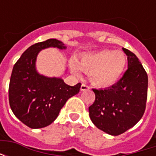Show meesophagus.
<instances>
[{"instance_id":"34e87169","label":"esophagus","mask_w":156,"mask_h":156,"mask_svg":"<svg viewBox=\"0 0 156 156\" xmlns=\"http://www.w3.org/2000/svg\"><path fill=\"white\" fill-rule=\"evenodd\" d=\"M80 89H81V91H85V90H88V89H89V87L86 84H82Z\"/></svg>"}]
</instances>
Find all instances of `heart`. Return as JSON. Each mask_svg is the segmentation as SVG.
Returning <instances> with one entry per match:
<instances>
[{
	"mask_svg": "<svg viewBox=\"0 0 156 156\" xmlns=\"http://www.w3.org/2000/svg\"><path fill=\"white\" fill-rule=\"evenodd\" d=\"M127 58L121 51L100 50L83 54L77 62H70L72 72L79 74L78 68L89 73L92 84L98 88H108L115 84L124 71Z\"/></svg>",
	"mask_w": 156,
	"mask_h": 156,
	"instance_id": "1",
	"label": "heart"
}]
</instances>
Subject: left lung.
<instances>
[{"label": "left lung", "mask_w": 156, "mask_h": 156, "mask_svg": "<svg viewBox=\"0 0 156 156\" xmlns=\"http://www.w3.org/2000/svg\"><path fill=\"white\" fill-rule=\"evenodd\" d=\"M128 69L119 81L104 89H93L95 101L88 108L96 127L111 135H119L140 120L147 100L148 76L139 58L123 48Z\"/></svg>", "instance_id": "obj_1"}]
</instances>
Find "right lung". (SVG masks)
Returning a JSON list of instances; mask_svg holds the SVG:
<instances>
[{"instance_id":"1","label":"right lung","mask_w":156,"mask_h":156,"mask_svg":"<svg viewBox=\"0 0 156 156\" xmlns=\"http://www.w3.org/2000/svg\"><path fill=\"white\" fill-rule=\"evenodd\" d=\"M48 48L66 49L57 39L32 45L26 50L12 69L9 84V103L19 120L32 129L51 124L68 98L80 90L81 83L66 84L61 78H49L37 71L36 61L40 51Z\"/></svg>"}]
</instances>
